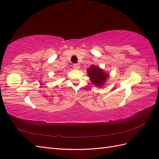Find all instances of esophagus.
Segmentation results:
<instances>
[{
	"mask_svg": "<svg viewBox=\"0 0 159 159\" xmlns=\"http://www.w3.org/2000/svg\"><path fill=\"white\" fill-rule=\"evenodd\" d=\"M73 67H74V68H75V69H79L80 68V65L79 63H76V64H74Z\"/></svg>",
	"mask_w": 159,
	"mask_h": 159,
	"instance_id": "esophagus-1",
	"label": "esophagus"
}]
</instances>
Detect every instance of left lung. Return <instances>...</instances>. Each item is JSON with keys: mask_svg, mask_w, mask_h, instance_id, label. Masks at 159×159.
I'll list each match as a JSON object with an SVG mask.
<instances>
[{"mask_svg": "<svg viewBox=\"0 0 159 159\" xmlns=\"http://www.w3.org/2000/svg\"><path fill=\"white\" fill-rule=\"evenodd\" d=\"M87 74L92 83L98 87L104 85L107 78L109 77V74L104 72L102 69L95 66H90L87 69Z\"/></svg>", "mask_w": 159, "mask_h": 159, "instance_id": "1", "label": "left lung"}]
</instances>
